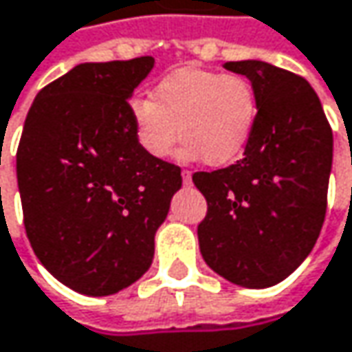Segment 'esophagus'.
I'll return each instance as SVG.
<instances>
[{"instance_id": "esophagus-1", "label": "esophagus", "mask_w": 352, "mask_h": 352, "mask_svg": "<svg viewBox=\"0 0 352 352\" xmlns=\"http://www.w3.org/2000/svg\"><path fill=\"white\" fill-rule=\"evenodd\" d=\"M181 177H183V183H185V185H189V183H191V171L183 169V171H181Z\"/></svg>"}]
</instances>
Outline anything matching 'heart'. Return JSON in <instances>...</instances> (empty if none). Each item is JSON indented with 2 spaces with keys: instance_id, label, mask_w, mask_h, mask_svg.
I'll return each instance as SVG.
<instances>
[{
  "instance_id": "b5f03b06",
  "label": "heart",
  "mask_w": 352,
  "mask_h": 352,
  "mask_svg": "<svg viewBox=\"0 0 352 352\" xmlns=\"http://www.w3.org/2000/svg\"><path fill=\"white\" fill-rule=\"evenodd\" d=\"M258 109L248 78L193 66L167 74L153 100L139 96L129 107L137 141L151 157L167 159L181 133L183 157L209 167L240 159L254 137Z\"/></svg>"
}]
</instances>
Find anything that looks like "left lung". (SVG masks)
Instances as JSON below:
<instances>
[{
	"instance_id": "1",
	"label": "left lung",
	"mask_w": 352,
	"mask_h": 352,
	"mask_svg": "<svg viewBox=\"0 0 352 352\" xmlns=\"http://www.w3.org/2000/svg\"><path fill=\"white\" fill-rule=\"evenodd\" d=\"M258 96L254 137L234 165L193 173L208 201L201 256L226 280L268 288L310 254L327 215L333 131L302 76L260 60L226 62Z\"/></svg>"
}]
</instances>
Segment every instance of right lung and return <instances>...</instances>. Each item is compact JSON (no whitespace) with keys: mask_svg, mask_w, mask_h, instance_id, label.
Returning a JSON list of instances; mask_svg holds the SVG:
<instances>
[{"mask_svg":"<svg viewBox=\"0 0 352 352\" xmlns=\"http://www.w3.org/2000/svg\"><path fill=\"white\" fill-rule=\"evenodd\" d=\"M151 56L86 62L44 86L17 146L23 226L44 268L68 288L109 296L148 270L155 232L181 169L137 141L129 98Z\"/></svg>","mask_w":352,"mask_h":352,"instance_id":"right-lung-1","label":"right lung"}]
</instances>
